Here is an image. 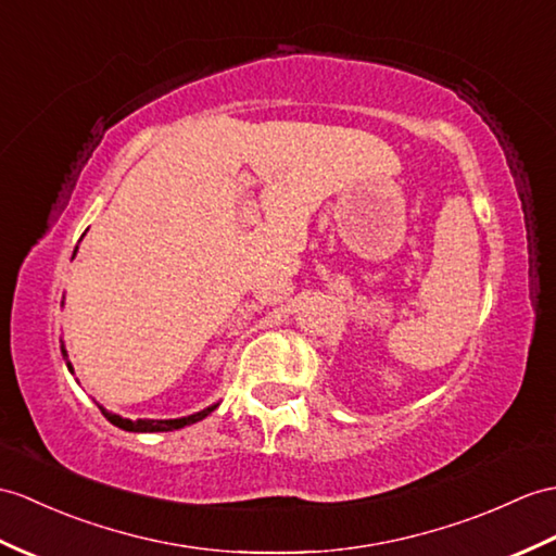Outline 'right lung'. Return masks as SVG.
Here are the masks:
<instances>
[{"instance_id": "1", "label": "right lung", "mask_w": 556, "mask_h": 556, "mask_svg": "<svg viewBox=\"0 0 556 556\" xmlns=\"http://www.w3.org/2000/svg\"><path fill=\"white\" fill-rule=\"evenodd\" d=\"M61 305H63V303H61ZM61 355H63V359H66V365H68V369H71V374H73V365L68 363V353H66V348H63V341H61ZM97 407L101 409L103 417H106L113 426H118V429H123V431L156 433V431L185 429V426H189V424H197V421L208 417L217 405H211V407H205V409H201V412H193V415H189V417H179V419H137V421L125 419V417H121V415H113V412H109L106 407H101L99 403H97Z\"/></svg>"}]
</instances>
